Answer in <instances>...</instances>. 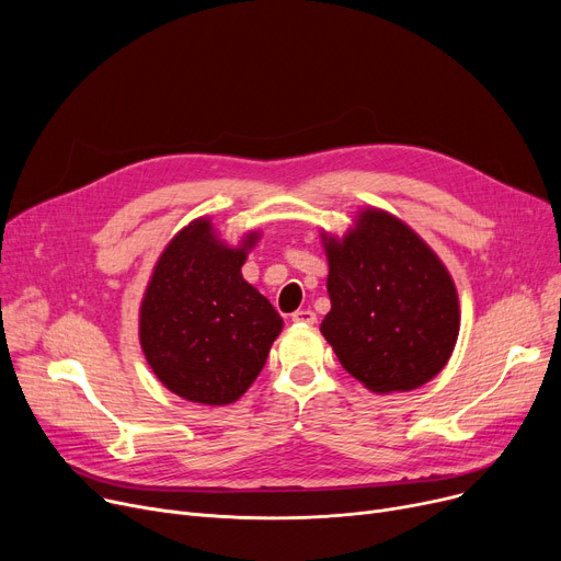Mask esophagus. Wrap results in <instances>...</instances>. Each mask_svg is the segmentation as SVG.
<instances>
[{
    "label": "esophagus",
    "mask_w": 561,
    "mask_h": 561,
    "mask_svg": "<svg viewBox=\"0 0 561 561\" xmlns=\"http://www.w3.org/2000/svg\"><path fill=\"white\" fill-rule=\"evenodd\" d=\"M293 322H298V325H313L316 313L311 309H300L293 313Z\"/></svg>",
    "instance_id": "34e87169"
}]
</instances>
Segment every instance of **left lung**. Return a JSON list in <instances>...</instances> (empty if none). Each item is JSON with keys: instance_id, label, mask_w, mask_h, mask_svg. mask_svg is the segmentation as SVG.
Masks as SVG:
<instances>
[{"instance_id": "1", "label": "left lung", "mask_w": 561, "mask_h": 561, "mask_svg": "<svg viewBox=\"0 0 561 561\" xmlns=\"http://www.w3.org/2000/svg\"><path fill=\"white\" fill-rule=\"evenodd\" d=\"M332 309L320 332L373 393L414 391L446 368L459 336L448 268L398 216L364 206L341 236L320 231Z\"/></svg>"}]
</instances>
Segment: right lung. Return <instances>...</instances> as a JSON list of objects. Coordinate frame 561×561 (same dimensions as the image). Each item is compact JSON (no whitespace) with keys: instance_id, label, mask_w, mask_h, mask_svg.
Listing matches in <instances>:
<instances>
[{"instance_id":"obj_1","label":"right lung","mask_w":561,"mask_h":561,"mask_svg":"<svg viewBox=\"0 0 561 561\" xmlns=\"http://www.w3.org/2000/svg\"><path fill=\"white\" fill-rule=\"evenodd\" d=\"M261 231L229 245L211 218L176 231L154 263L138 311L142 355L161 385L188 402L222 407L259 377L284 320L243 279Z\"/></svg>"}]
</instances>
